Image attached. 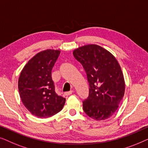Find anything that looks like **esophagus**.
Listing matches in <instances>:
<instances>
[{
  "label": "esophagus",
  "instance_id": "1",
  "mask_svg": "<svg viewBox=\"0 0 148 148\" xmlns=\"http://www.w3.org/2000/svg\"><path fill=\"white\" fill-rule=\"evenodd\" d=\"M73 93L72 91H69V92H64V94L65 95V96H69V95H71Z\"/></svg>",
  "mask_w": 148,
  "mask_h": 148
}]
</instances>
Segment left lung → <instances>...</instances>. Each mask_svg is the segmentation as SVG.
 <instances>
[{"label":"left lung","mask_w":148,"mask_h":148,"mask_svg":"<svg viewBox=\"0 0 148 148\" xmlns=\"http://www.w3.org/2000/svg\"><path fill=\"white\" fill-rule=\"evenodd\" d=\"M90 85L88 98L83 102L86 114L94 120L108 119L116 112L125 94V84L121 66L110 52L96 44L75 49Z\"/></svg>","instance_id":"left-lung-1"}]
</instances>
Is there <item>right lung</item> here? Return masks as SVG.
<instances>
[{
  "label": "right lung",
  "instance_id": "1",
  "mask_svg": "<svg viewBox=\"0 0 148 148\" xmlns=\"http://www.w3.org/2000/svg\"><path fill=\"white\" fill-rule=\"evenodd\" d=\"M60 50L47 49L38 52L24 66L18 80L20 98L34 116L48 118L60 112L66 99L58 96L52 79V69Z\"/></svg>",
  "mask_w": 148,
  "mask_h": 148
}]
</instances>
